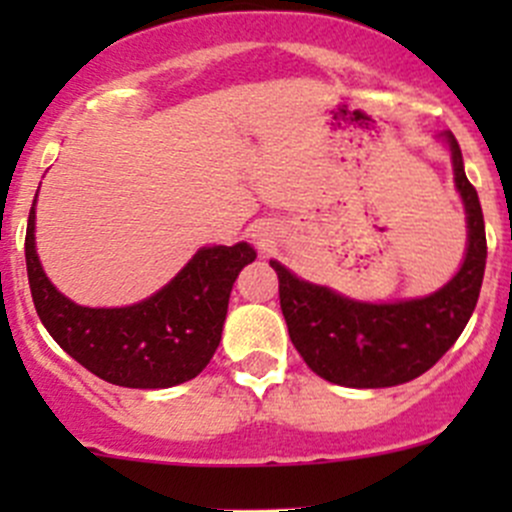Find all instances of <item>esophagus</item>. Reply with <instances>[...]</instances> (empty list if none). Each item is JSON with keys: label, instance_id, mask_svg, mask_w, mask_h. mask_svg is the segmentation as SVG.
I'll return each mask as SVG.
<instances>
[{"label": "esophagus", "instance_id": "34e87169", "mask_svg": "<svg viewBox=\"0 0 512 512\" xmlns=\"http://www.w3.org/2000/svg\"><path fill=\"white\" fill-rule=\"evenodd\" d=\"M267 235H270V232H267L265 225H257L255 230H252V237H255V240H260L262 245H265V242H267Z\"/></svg>", "mask_w": 512, "mask_h": 512}]
</instances>
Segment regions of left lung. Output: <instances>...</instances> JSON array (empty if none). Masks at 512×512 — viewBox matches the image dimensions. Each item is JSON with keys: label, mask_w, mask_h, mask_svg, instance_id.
<instances>
[{"label": "left lung", "mask_w": 512, "mask_h": 512, "mask_svg": "<svg viewBox=\"0 0 512 512\" xmlns=\"http://www.w3.org/2000/svg\"><path fill=\"white\" fill-rule=\"evenodd\" d=\"M456 188L468 213V252L458 275L436 294L399 304H366L297 280L280 262V307L294 349L322 379L352 389H384L416 379L456 344L476 309L485 272L480 200L463 170L461 146L446 133Z\"/></svg>", "instance_id": "obj_1"}]
</instances>
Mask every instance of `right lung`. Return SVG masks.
Masks as SVG:
<instances>
[{"instance_id": "obj_1", "label": "right lung", "mask_w": 512, "mask_h": 512, "mask_svg": "<svg viewBox=\"0 0 512 512\" xmlns=\"http://www.w3.org/2000/svg\"><path fill=\"white\" fill-rule=\"evenodd\" d=\"M27 275L36 314L54 342L98 379L128 389H168L195 379L223 334L232 282L255 260L247 242L203 247L170 285L118 309L79 307L46 280L29 213Z\"/></svg>"}]
</instances>
